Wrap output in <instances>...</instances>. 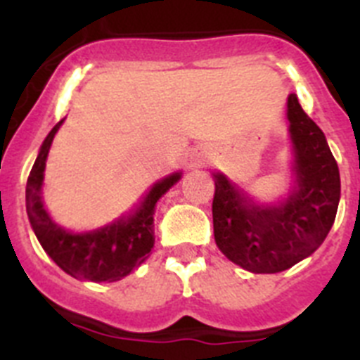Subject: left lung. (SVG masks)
Instances as JSON below:
<instances>
[{
	"instance_id": "1",
	"label": "left lung",
	"mask_w": 360,
	"mask_h": 360,
	"mask_svg": "<svg viewBox=\"0 0 360 360\" xmlns=\"http://www.w3.org/2000/svg\"><path fill=\"white\" fill-rule=\"evenodd\" d=\"M295 191L279 207L254 205L224 174H214L212 225L218 249L256 274L281 272L310 256L328 236L341 198L339 167L321 131L288 97Z\"/></svg>"
}]
</instances>
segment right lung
Instances as JSON below:
<instances>
[{"instance_id":"add662e5","label":"right lung","mask_w":360,"mask_h":360,"mask_svg":"<svg viewBox=\"0 0 360 360\" xmlns=\"http://www.w3.org/2000/svg\"><path fill=\"white\" fill-rule=\"evenodd\" d=\"M63 120L44 139L27 180V212L44 252L66 274L86 281H119L149 256L155 243L153 214L158 200L180 180V173L164 178L151 187L141 207L129 218L86 234H72L56 225L41 200V186L49 149Z\"/></svg>"}]
</instances>
